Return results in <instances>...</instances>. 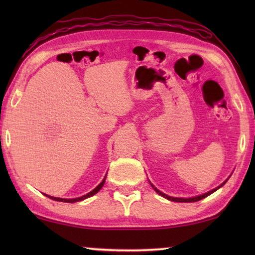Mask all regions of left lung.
<instances>
[{
	"instance_id": "obj_1",
	"label": "left lung",
	"mask_w": 255,
	"mask_h": 255,
	"mask_svg": "<svg viewBox=\"0 0 255 255\" xmlns=\"http://www.w3.org/2000/svg\"><path fill=\"white\" fill-rule=\"evenodd\" d=\"M227 182V180L225 181V182H223L221 185H219V187H217L216 189H214V190H211V191H209V192H207V193H204V195H201V196H197V197H191V198H174V197H170V196H167V195H165V193H163V192H161L159 191L158 189H156L154 187V185L150 183V185H152L153 187V189L155 190V191H156L159 196H162V197H164V198H166V199H169V200H171V201H175V202H196V201H199V200H201V199H204V198H206V197H208L209 195H211V193L213 192H215L216 190H218L219 188L221 187H223L224 184H225Z\"/></svg>"
}]
</instances>
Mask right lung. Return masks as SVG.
<instances>
[{
    "label": "right lung",
    "mask_w": 255,
    "mask_h": 255,
    "mask_svg": "<svg viewBox=\"0 0 255 255\" xmlns=\"http://www.w3.org/2000/svg\"><path fill=\"white\" fill-rule=\"evenodd\" d=\"M106 178H107V175L105 176V178H103L102 182H101L100 184H99L97 188H94L91 192L86 193V195L82 196V197H79V198H73V199H63V198H56V197H51V196H48V195H45V196H47V197H48V198H50V199L56 200V201H62V202H70V204H73V202H77V201L84 200V199H86V198H89V197H92V196L96 195L97 192H99V190H100V189L103 187V184H105V182H106Z\"/></svg>",
    "instance_id": "right-lung-1"
}]
</instances>
